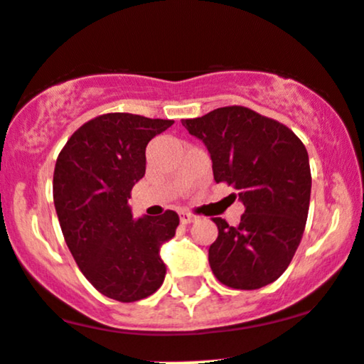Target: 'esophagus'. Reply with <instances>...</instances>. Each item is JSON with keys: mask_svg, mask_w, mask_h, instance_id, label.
Returning <instances> with one entry per match:
<instances>
[{"mask_svg": "<svg viewBox=\"0 0 364 364\" xmlns=\"http://www.w3.org/2000/svg\"><path fill=\"white\" fill-rule=\"evenodd\" d=\"M195 215H191V214H188V213H181L179 214V221L183 223V225H190V223H193L195 221Z\"/></svg>", "mask_w": 364, "mask_h": 364, "instance_id": "obj_1", "label": "esophagus"}]
</instances>
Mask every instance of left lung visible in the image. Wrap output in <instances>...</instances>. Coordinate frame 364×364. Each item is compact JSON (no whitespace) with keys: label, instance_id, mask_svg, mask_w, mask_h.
I'll list each match as a JSON object with an SVG mask.
<instances>
[{"label":"left lung","instance_id":"8db88e82","mask_svg":"<svg viewBox=\"0 0 364 364\" xmlns=\"http://www.w3.org/2000/svg\"><path fill=\"white\" fill-rule=\"evenodd\" d=\"M181 124L205 145L215 183L233 185L245 205L238 226L213 219L219 235L209 247L210 269L231 289L269 285L289 267L304 233L311 198L306 146L287 126L245 107H223Z\"/></svg>","mask_w":364,"mask_h":364}]
</instances>
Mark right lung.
I'll list each match as a JSON object with an SVG mask.
<instances>
[{
  "label": "right lung",
  "instance_id": "obj_1",
  "mask_svg": "<svg viewBox=\"0 0 364 364\" xmlns=\"http://www.w3.org/2000/svg\"><path fill=\"white\" fill-rule=\"evenodd\" d=\"M174 121L105 114L86 122L60 151L53 202L63 238L87 282L119 302L157 292L166 278L161 249L179 215L133 219L131 190L145 176L146 145Z\"/></svg>",
  "mask_w": 364,
  "mask_h": 364
}]
</instances>
